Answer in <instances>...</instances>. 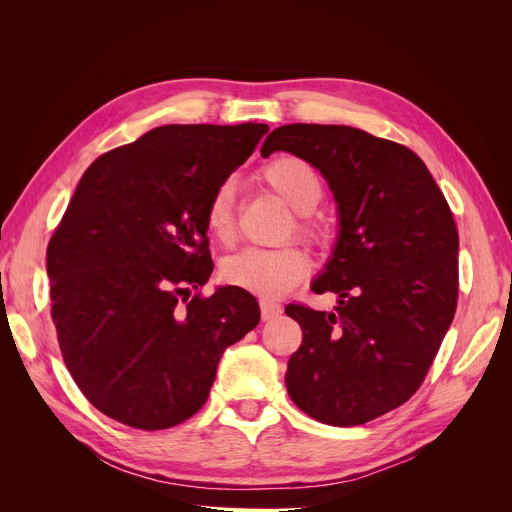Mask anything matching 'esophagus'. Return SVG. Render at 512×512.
Wrapping results in <instances>:
<instances>
[{"instance_id": "34e87169", "label": "esophagus", "mask_w": 512, "mask_h": 512, "mask_svg": "<svg viewBox=\"0 0 512 512\" xmlns=\"http://www.w3.org/2000/svg\"><path fill=\"white\" fill-rule=\"evenodd\" d=\"M260 312H262V320H275L277 316H282V305L271 299H262Z\"/></svg>"}]
</instances>
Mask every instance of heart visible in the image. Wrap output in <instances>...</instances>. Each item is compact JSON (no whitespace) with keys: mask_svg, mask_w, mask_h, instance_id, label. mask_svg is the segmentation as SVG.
I'll list each match as a JSON object with an SVG mask.
<instances>
[{"mask_svg":"<svg viewBox=\"0 0 512 512\" xmlns=\"http://www.w3.org/2000/svg\"><path fill=\"white\" fill-rule=\"evenodd\" d=\"M260 179L297 213L294 232L299 237L318 245L327 241V226L312 213L324 196V181L312 164L297 156L275 158L262 166ZM205 226L209 235L222 245L235 239V190L230 183H222L211 194L205 209ZM307 273L309 256L299 245H284L275 250L250 247L226 258L222 265V277L228 284L252 290L262 297L284 294L297 286Z\"/></svg>","mask_w":512,"mask_h":512,"instance_id":"1","label":"heart"}]
</instances>
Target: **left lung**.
Listing matches in <instances>:
<instances>
[{
  "instance_id": "left-lung-1",
  "label": "left lung",
  "mask_w": 512,
  "mask_h": 512,
  "mask_svg": "<svg viewBox=\"0 0 512 512\" xmlns=\"http://www.w3.org/2000/svg\"><path fill=\"white\" fill-rule=\"evenodd\" d=\"M290 151L320 168L339 209V241L312 290L335 312L290 303L303 342L286 389L305 414L354 427L418 391L451 327L459 297V235L438 183L404 145L359 128L290 123L262 156Z\"/></svg>"
}]
</instances>
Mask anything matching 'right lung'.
Segmentation results:
<instances>
[{
  "instance_id": "obj_1",
  "label": "right lung",
  "mask_w": 512,
  "mask_h": 512,
  "mask_svg": "<svg viewBox=\"0 0 512 512\" xmlns=\"http://www.w3.org/2000/svg\"><path fill=\"white\" fill-rule=\"evenodd\" d=\"M267 132L160 126L102 153L76 185L46 250L51 318L76 386L117 423L158 431L188 421L222 352L258 324L250 292L198 288L213 271L209 198Z\"/></svg>"
}]
</instances>
